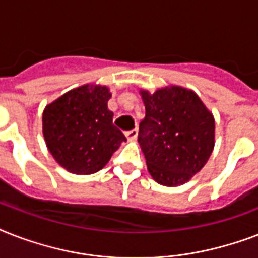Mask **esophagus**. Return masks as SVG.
<instances>
[{"label":"esophagus","mask_w":258,"mask_h":258,"mask_svg":"<svg viewBox=\"0 0 258 258\" xmlns=\"http://www.w3.org/2000/svg\"><path fill=\"white\" fill-rule=\"evenodd\" d=\"M125 137H127V139H128V141H135L138 137V130L137 128L130 130V131H127V133H125Z\"/></svg>","instance_id":"esophagus-1"}]
</instances>
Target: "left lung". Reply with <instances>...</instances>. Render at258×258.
Segmentation results:
<instances>
[{
  "mask_svg": "<svg viewBox=\"0 0 258 258\" xmlns=\"http://www.w3.org/2000/svg\"><path fill=\"white\" fill-rule=\"evenodd\" d=\"M146 116L138 142L147 169L163 186L186 183L208 162L214 147V119L192 91L170 87L142 91Z\"/></svg>",
  "mask_w": 258,
  "mask_h": 258,
  "instance_id": "left-lung-1",
  "label": "left lung"
}]
</instances>
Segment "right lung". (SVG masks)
<instances>
[{
    "label": "right lung",
    "mask_w": 258,
    "mask_h": 258,
    "mask_svg": "<svg viewBox=\"0 0 258 258\" xmlns=\"http://www.w3.org/2000/svg\"><path fill=\"white\" fill-rule=\"evenodd\" d=\"M109 97L107 87L83 86L46 105L42 115L46 146L68 171L84 175L99 171L127 141L113 125Z\"/></svg>",
    "instance_id": "1"
}]
</instances>
